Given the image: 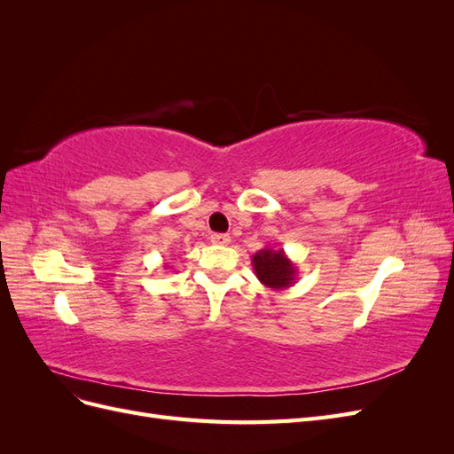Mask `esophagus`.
I'll list each match as a JSON object with an SVG mask.
<instances>
[{
    "label": "esophagus",
    "mask_w": 454,
    "mask_h": 454,
    "mask_svg": "<svg viewBox=\"0 0 454 454\" xmlns=\"http://www.w3.org/2000/svg\"><path fill=\"white\" fill-rule=\"evenodd\" d=\"M210 240H212V244H229L231 237L223 235V232H214V235L210 237Z\"/></svg>",
    "instance_id": "obj_1"
}]
</instances>
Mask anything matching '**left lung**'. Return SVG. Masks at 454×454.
Wrapping results in <instances>:
<instances>
[{
	"instance_id": "1",
	"label": "left lung",
	"mask_w": 454,
	"mask_h": 454,
	"mask_svg": "<svg viewBox=\"0 0 454 454\" xmlns=\"http://www.w3.org/2000/svg\"><path fill=\"white\" fill-rule=\"evenodd\" d=\"M252 265L257 280L270 287V290H286V287L294 286L297 280V267L286 255L284 248L265 246L263 250L252 255Z\"/></svg>"
}]
</instances>
